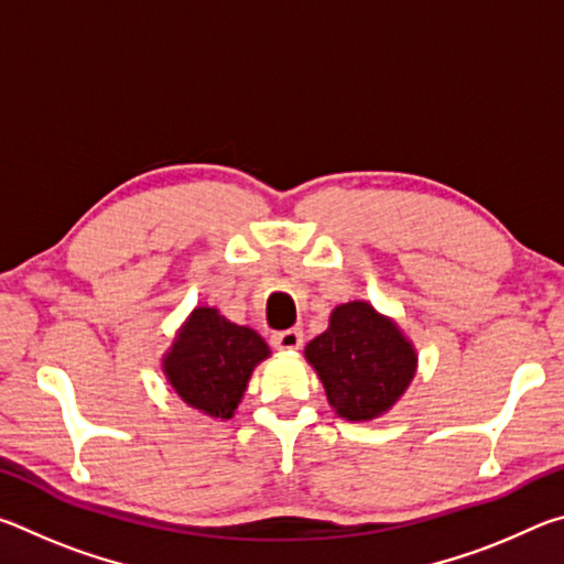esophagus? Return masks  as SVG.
Wrapping results in <instances>:
<instances>
[{"mask_svg": "<svg viewBox=\"0 0 564 564\" xmlns=\"http://www.w3.org/2000/svg\"><path fill=\"white\" fill-rule=\"evenodd\" d=\"M271 343H273V348H279V350H299L303 346V333L299 328L273 333Z\"/></svg>", "mask_w": 564, "mask_h": 564, "instance_id": "obj_1", "label": "esophagus"}]
</instances>
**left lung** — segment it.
<instances>
[{
  "mask_svg": "<svg viewBox=\"0 0 564 564\" xmlns=\"http://www.w3.org/2000/svg\"><path fill=\"white\" fill-rule=\"evenodd\" d=\"M328 403L346 420L388 413L415 376L417 356L395 321L366 301H350L330 313L328 330L305 346Z\"/></svg>",
  "mask_w": 564,
  "mask_h": 564,
  "instance_id": "1",
  "label": "left lung"
}]
</instances>
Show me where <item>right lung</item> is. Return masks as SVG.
Wrapping results in <instances>:
<instances>
[{
  "mask_svg": "<svg viewBox=\"0 0 564 564\" xmlns=\"http://www.w3.org/2000/svg\"><path fill=\"white\" fill-rule=\"evenodd\" d=\"M269 356L259 333L202 305L181 326L164 356V373L188 408L228 420L241 403L253 368Z\"/></svg>",
  "mask_w": 564,
  "mask_h": 564,
  "instance_id": "1",
  "label": "right lung"
}]
</instances>
